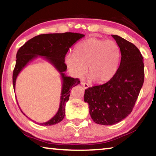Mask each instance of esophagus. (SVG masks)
Segmentation results:
<instances>
[{"label":"esophagus","mask_w":156,"mask_h":156,"mask_svg":"<svg viewBox=\"0 0 156 156\" xmlns=\"http://www.w3.org/2000/svg\"><path fill=\"white\" fill-rule=\"evenodd\" d=\"M81 84H82V85H83V87L85 88V89H87V88H89V87H90V85H88L87 83H81Z\"/></svg>","instance_id":"esophagus-1"}]
</instances>
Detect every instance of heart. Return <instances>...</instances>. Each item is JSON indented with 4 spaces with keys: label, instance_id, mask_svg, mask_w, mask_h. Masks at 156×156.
Here are the masks:
<instances>
[{
    "label": "heart",
    "instance_id": "b5f03b06",
    "mask_svg": "<svg viewBox=\"0 0 156 156\" xmlns=\"http://www.w3.org/2000/svg\"><path fill=\"white\" fill-rule=\"evenodd\" d=\"M121 58L120 47L115 41L91 37L79 43L74 53L65 56V62L76 77L83 78L87 67L90 80L103 84L115 76Z\"/></svg>",
    "mask_w": 156,
    "mask_h": 156
}]
</instances>
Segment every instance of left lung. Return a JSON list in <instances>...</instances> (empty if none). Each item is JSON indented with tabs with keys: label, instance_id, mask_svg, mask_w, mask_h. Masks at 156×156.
<instances>
[{
	"label": "left lung",
	"instance_id": "1",
	"mask_svg": "<svg viewBox=\"0 0 156 156\" xmlns=\"http://www.w3.org/2000/svg\"><path fill=\"white\" fill-rule=\"evenodd\" d=\"M122 52L120 65L114 77L101 85L85 91L84 101L98 124L110 126L131 113L144 80L143 57L134 44L118 35H112Z\"/></svg>",
	"mask_w": 156,
	"mask_h": 156
}]
</instances>
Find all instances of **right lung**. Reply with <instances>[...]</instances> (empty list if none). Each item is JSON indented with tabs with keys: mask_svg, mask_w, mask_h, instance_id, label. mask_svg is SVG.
Returning a JSON list of instances; mask_svg holds the SVG:
<instances>
[{
	"mask_svg": "<svg viewBox=\"0 0 156 156\" xmlns=\"http://www.w3.org/2000/svg\"><path fill=\"white\" fill-rule=\"evenodd\" d=\"M84 36L85 35L83 34L75 33L39 34L25 43L17 51L16 65L12 76L14 91L16 80L19 73L30 62L38 56L44 57V58L48 60L60 73L62 80V87L58 111L53 118L46 122L40 123V125L51 126L56 124L62 121L65 117V105L69 99L70 91L72 87L80 83L78 78H71L65 75V72L67 68L65 63V55L69 48ZM22 113L26 115L23 112Z\"/></svg>",
	"mask_w": 156,
	"mask_h": 156,
	"instance_id": "add662e5",
	"label": "right lung"
}]
</instances>
